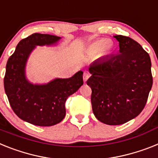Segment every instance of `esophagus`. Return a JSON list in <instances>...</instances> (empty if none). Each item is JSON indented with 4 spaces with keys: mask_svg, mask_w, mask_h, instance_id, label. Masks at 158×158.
Instances as JSON below:
<instances>
[{
    "mask_svg": "<svg viewBox=\"0 0 158 158\" xmlns=\"http://www.w3.org/2000/svg\"><path fill=\"white\" fill-rule=\"evenodd\" d=\"M89 77H90L89 73L87 72V71H84V73H83V80H84V82L87 81Z\"/></svg>",
    "mask_w": 158,
    "mask_h": 158,
    "instance_id": "obj_1",
    "label": "esophagus"
}]
</instances>
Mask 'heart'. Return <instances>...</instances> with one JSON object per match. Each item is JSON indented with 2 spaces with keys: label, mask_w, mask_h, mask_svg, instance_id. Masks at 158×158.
Here are the masks:
<instances>
[{
  "label": "heart",
  "mask_w": 158,
  "mask_h": 158,
  "mask_svg": "<svg viewBox=\"0 0 158 158\" xmlns=\"http://www.w3.org/2000/svg\"><path fill=\"white\" fill-rule=\"evenodd\" d=\"M112 49V43L110 41L104 39H99L90 44L87 47V54L90 55H95L99 53L100 55H106Z\"/></svg>",
  "instance_id": "obj_1"
}]
</instances>
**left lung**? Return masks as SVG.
I'll return each instance as SVG.
<instances>
[{
  "instance_id": "left-lung-1",
  "label": "left lung",
  "mask_w": 158,
  "mask_h": 158,
  "mask_svg": "<svg viewBox=\"0 0 158 158\" xmlns=\"http://www.w3.org/2000/svg\"><path fill=\"white\" fill-rule=\"evenodd\" d=\"M120 54L95 60L88 67L92 111L97 120L119 125L144 109L153 85L149 54L129 37L116 35Z\"/></svg>"
}]
</instances>
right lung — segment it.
Listing matches in <instances>:
<instances>
[{"label":"right lung","mask_w":158,"mask_h":158,"mask_svg":"<svg viewBox=\"0 0 158 158\" xmlns=\"http://www.w3.org/2000/svg\"><path fill=\"white\" fill-rule=\"evenodd\" d=\"M60 39L50 34H31L20 41L6 64L4 87L10 106L20 119L34 125L52 126L62 121L66 100L83 84L82 71L44 84H34L26 78V63L35 47L55 45Z\"/></svg>","instance_id":"add662e5"}]
</instances>
